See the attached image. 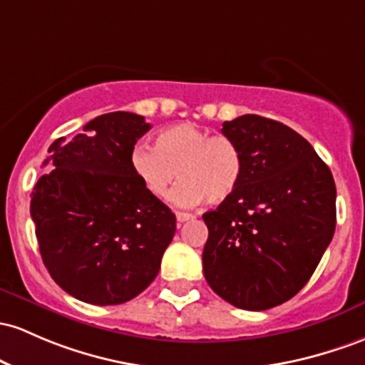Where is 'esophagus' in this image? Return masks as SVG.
<instances>
[{"label":"esophagus","mask_w":365,"mask_h":365,"mask_svg":"<svg viewBox=\"0 0 365 365\" xmlns=\"http://www.w3.org/2000/svg\"><path fill=\"white\" fill-rule=\"evenodd\" d=\"M194 218V215L192 213H182V211H178V213H176V222L178 223H183V222H187V220H192Z\"/></svg>","instance_id":"obj_1"}]
</instances>
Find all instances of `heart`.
Masks as SVG:
<instances>
[{
    "label": "heart",
    "instance_id": "heart-1",
    "mask_svg": "<svg viewBox=\"0 0 365 365\" xmlns=\"http://www.w3.org/2000/svg\"><path fill=\"white\" fill-rule=\"evenodd\" d=\"M130 168L152 197H166L176 176L182 182L173 192L178 206L202 201H227L235 194L244 173L237 143L225 135H211L192 123H178L159 131L154 149L137 143L130 152Z\"/></svg>",
    "mask_w": 365,
    "mask_h": 365
}]
</instances>
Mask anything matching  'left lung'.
<instances>
[{"instance_id": "8db88e82", "label": "left lung", "mask_w": 365, "mask_h": 365, "mask_svg": "<svg viewBox=\"0 0 365 365\" xmlns=\"http://www.w3.org/2000/svg\"><path fill=\"white\" fill-rule=\"evenodd\" d=\"M244 173L215 211L202 251L211 289L242 310H268L302 289L336 228V185L314 147L286 124L256 114L223 123Z\"/></svg>"}]
</instances>
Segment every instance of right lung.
<instances>
[{
  "label": "right lung",
  "instance_id": "1",
  "mask_svg": "<svg viewBox=\"0 0 365 365\" xmlns=\"http://www.w3.org/2000/svg\"><path fill=\"white\" fill-rule=\"evenodd\" d=\"M83 130L50 145L43 164L55 168L34 185L31 216L43 263L66 293L121 305L155 279L176 218L130 168L131 149L150 130L143 115L109 112Z\"/></svg>",
  "mask_w": 365,
  "mask_h": 365
}]
</instances>
